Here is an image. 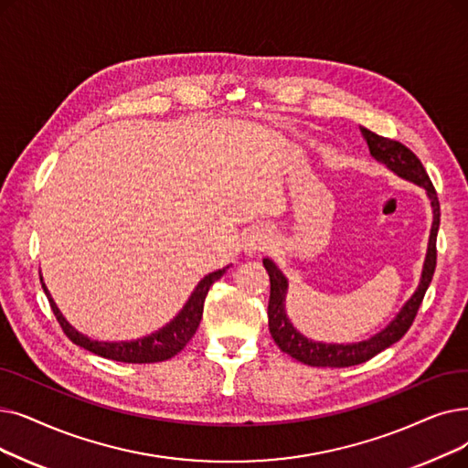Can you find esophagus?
<instances>
[{"label":"esophagus","instance_id":"esophagus-1","mask_svg":"<svg viewBox=\"0 0 468 468\" xmlns=\"http://www.w3.org/2000/svg\"><path fill=\"white\" fill-rule=\"evenodd\" d=\"M273 242V235L268 228H252L245 237V252L249 256H256L266 250Z\"/></svg>","mask_w":468,"mask_h":468}]
</instances>
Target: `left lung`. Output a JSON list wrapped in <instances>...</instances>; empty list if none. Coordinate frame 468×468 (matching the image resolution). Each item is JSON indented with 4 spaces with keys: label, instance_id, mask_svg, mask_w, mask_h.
<instances>
[{
    "label": "left lung",
    "instance_id": "obj_1",
    "mask_svg": "<svg viewBox=\"0 0 468 468\" xmlns=\"http://www.w3.org/2000/svg\"><path fill=\"white\" fill-rule=\"evenodd\" d=\"M359 130L363 139L367 141L371 156L377 162H382V165L390 172H394L401 179L411 181V184L426 191V197H429L431 207H432V228L429 237V247H426V256H424L417 289L411 294V298L403 303L401 310L396 314V317L373 336L359 342H348V344L312 340L308 336H303L294 327L287 315L289 279L282 275V271L277 268V263L271 258H263V268L268 270L270 282H271L270 303H268L270 333L277 346L284 354H289L291 357L302 363L312 365V367H352V365L369 361L382 350L390 348L392 344H396L405 333L410 331L436 268V235L440 228V202L429 174H426V170L422 168L420 160L408 147L401 145L399 141L377 135L363 126H359Z\"/></svg>",
    "mask_w": 468,
    "mask_h": 468
}]
</instances>
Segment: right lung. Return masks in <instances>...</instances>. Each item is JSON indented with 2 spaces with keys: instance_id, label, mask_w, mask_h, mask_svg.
<instances>
[{
  "instance_id": "add662e5",
  "label": "right lung",
  "mask_w": 468,
  "mask_h": 468,
  "mask_svg": "<svg viewBox=\"0 0 468 468\" xmlns=\"http://www.w3.org/2000/svg\"><path fill=\"white\" fill-rule=\"evenodd\" d=\"M228 270H229V266L216 270V271L202 277L195 287V291L191 292L189 300L184 303V308L176 314L174 319H170L165 327H160L158 331H154L147 336L135 338V340H114V342L107 340L105 342V340H93L91 336L80 333L65 319V315L60 314L55 300L51 298V294L46 287V282H42V287L51 303V310H53L58 324L63 327L65 335L76 344V346L86 348L91 354H97V356L107 357V359H114V361L156 363V361L170 359L177 352L186 348V344L193 338V335L198 329V323L202 319V308H205V298H207L210 287Z\"/></svg>"
}]
</instances>
